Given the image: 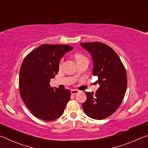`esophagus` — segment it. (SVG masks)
I'll return each instance as SVG.
<instances>
[{
	"label": "esophagus",
	"mask_w": 148,
	"mask_h": 148,
	"mask_svg": "<svg viewBox=\"0 0 148 148\" xmlns=\"http://www.w3.org/2000/svg\"><path fill=\"white\" fill-rule=\"evenodd\" d=\"M78 92H79V91H78V90H77V89L71 90V94L72 95H76L77 93H78Z\"/></svg>",
	"instance_id": "obj_1"
}]
</instances>
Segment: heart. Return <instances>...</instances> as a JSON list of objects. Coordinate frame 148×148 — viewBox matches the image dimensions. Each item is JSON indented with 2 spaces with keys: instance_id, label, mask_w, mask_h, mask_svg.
Here are the masks:
<instances>
[{
  "instance_id": "b5f03b06",
  "label": "heart",
  "mask_w": 148,
  "mask_h": 148,
  "mask_svg": "<svg viewBox=\"0 0 148 148\" xmlns=\"http://www.w3.org/2000/svg\"><path fill=\"white\" fill-rule=\"evenodd\" d=\"M74 57H75V58H76V61H77V62H81V61H84V60H86V59H87V58H86V57L85 56H84L83 54H82V53H76L74 54ZM62 62H63V59H60V61H59V66H61V64H62Z\"/></svg>"
}]
</instances>
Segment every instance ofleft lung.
Listing matches in <instances>:
<instances>
[{
  "mask_svg": "<svg viewBox=\"0 0 148 148\" xmlns=\"http://www.w3.org/2000/svg\"><path fill=\"white\" fill-rule=\"evenodd\" d=\"M91 55L92 74L98 76L99 88L96 92H86L82 107L87 116L103 119L113 114L124 98L127 77L124 65L114 50L108 45L95 42L80 43Z\"/></svg>",
  "mask_w": 148,
  "mask_h": 148,
  "instance_id": "1",
  "label": "left lung"
}]
</instances>
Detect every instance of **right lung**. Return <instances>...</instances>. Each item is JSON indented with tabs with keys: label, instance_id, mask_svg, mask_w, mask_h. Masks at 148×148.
Masks as SVG:
<instances>
[{
	"label": "right lung",
	"instance_id": "1",
	"mask_svg": "<svg viewBox=\"0 0 148 148\" xmlns=\"http://www.w3.org/2000/svg\"><path fill=\"white\" fill-rule=\"evenodd\" d=\"M73 49L69 45L44 44L27 55L19 71V93L32 115L53 121L64 112L71 99L69 89L51 87L50 79L59 72V62Z\"/></svg>",
	"mask_w": 148,
	"mask_h": 148
}]
</instances>
